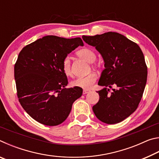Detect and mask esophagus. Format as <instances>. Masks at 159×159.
<instances>
[{
	"mask_svg": "<svg viewBox=\"0 0 159 159\" xmlns=\"http://www.w3.org/2000/svg\"><path fill=\"white\" fill-rule=\"evenodd\" d=\"M90 92V90H83V95H85V94H87Z\"/></svg>",
	"mask_w": 159,
	"mask_h": 159,
	"instance_id": "esophagus-1",
	"label": "esophagus"
}]
</instances>
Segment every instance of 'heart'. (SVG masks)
Returning a JSON list of instances; mask_svg holds the SVG:
<instances>
[{"instance_id": "b5f03b06", "label": "heart", "mask_w": 159, "mask_h": 159, "mask_svg": "<svg viewBox=\"0 0 159 159\" xmlns=\"http://www.w3.org/2000/svg\"><path fill=\"white\" fill-rule=\"evenodd\" d=\"M78 57L83 59L88 62L92 63L96 60V54L94 50L88 48H84L80 49L76 52ZM61 69L64 74L66 76H70L71 74V63L68 57H65L61 63ZM97 80V75L94 73L88 74L84 77H79L74 79L71 82L72 87H76L83 88V89H89L92 87L93 85L95 83Z\"/></svg>"}]
</instances>
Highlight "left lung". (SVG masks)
I'll return each mask as SVG.
<instances>
[{
	"instance_id": "1",
	"label": "left lung",
	"mask_w": 159,
	"mask_h": 159,
	"mask_svg": "<svg viewBox=\"0 0 159 159\" xmlns=\"http://www.w3.org/2000/svg\"><path fill=\"white\" fill-rule=\"evenodd\" d=\"M88 45L95 47L104 61L98 85L99 99L93 107L96 117L107 124L122 121L138 108L147 79V66L139 45L116 32L94 36H82ZM117 86L108 93L107 87Z\"/></svg>"
}]
</instances>
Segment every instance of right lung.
<instances>
[{
  "instance_id": "right-lung-1",
  "label": "right lung",
  "mask_w": 159,
  "mask_h": 159,
  "mask_svg": "<svg viewBox=\"0 0 159 159\" xmlns=\"http://www.w3.org/2000/svg\"><path fill=\"white\" fill-rule=\"evenodd\" d=\"M79 45L80 38L46 36L26 45L15 64L17 98L26 112L40 123L55 126L68 117L80 88H66L68 80L61 63Z\"/></svg>"
}]
</instances>
